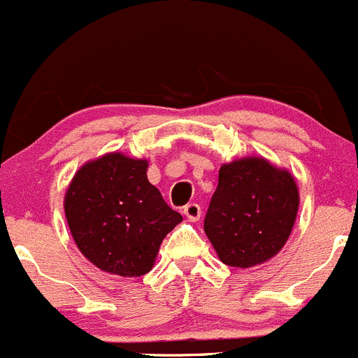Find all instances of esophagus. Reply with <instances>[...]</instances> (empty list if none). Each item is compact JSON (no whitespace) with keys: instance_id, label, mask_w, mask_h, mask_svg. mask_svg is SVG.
Segmentation results:
<instances>
[{"instance_id":"esophagus-1","label":"esophagus","mask_w":358,"mask_h":358,"mask_svg":"<svg viewBox=\"0 0 358 358\" xmlns=\"http://www.w3.org/2000/svg\"><path fill=\"white\" fill-rule=\"evenodd\" d=\"M182 213H185V216L188 217L189 221H199L202 210H200L199 203H188V206H185V210H182Z\"/></svg>"}]
</instances>
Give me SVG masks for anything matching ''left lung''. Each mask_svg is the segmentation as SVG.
I'll list each match as a JSON object with an SVG mask.
<instances>
[{"label": "left lung", "instance_id": "left-lung-1", "mask_svg": "<svg viewBox=\"0 0 358 358\" xmlns=\"http://www.w3.org/2000/svg\"><path fill=\"white\" fill-rule=\"evenodd\" d=\"M297 209L299 189L287 170L243 158L220 169L203 230L223 264L248 268L279 253Z\"/></svg>", "mask_w": 358, "mask_h": 358}]
</instances>
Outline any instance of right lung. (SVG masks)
Here are the masks:
<instances>
[{
	"instance_id": "1",
	"label": "right lung",
	"mask_w": 358,
	"mask_h": 358,
	"mask_svg": "<svg viewBox=\"0 0 358 358\" xmlns=\"http://www.w3.org/2000/svg\"><path fill=\"white\" fill-rule=\"evenodd\" d=\"M64 214L80 253L101 271L124 278L151 271L162 241L182 221L148 181V162L121 152L75 173Z\"/></svg>"
}]
</instances>
